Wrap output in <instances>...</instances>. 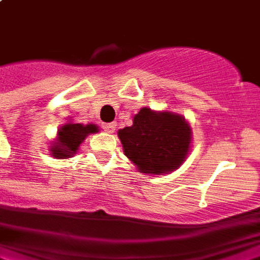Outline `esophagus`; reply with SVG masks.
I'll list each match as a JSON object with an SVG mask.
<instances>
[{
  "instance_id": "obj_1",
  "label": "esophagus",
  "mask_w": 260,
  "mask_h": 260,
  "mask_svg": "<svg viewBox=\"0 0 260 260\" xmlns=\"http://www.w3.org/2000/svg\"><path fill=\"white\" fill-rule=\"evenodd\" d=\"M103 129L106 131V132H110V134H113L114 131H115V122H108V124H103Z\"/></svg>"
}]
</instances>
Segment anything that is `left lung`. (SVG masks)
Wrapping results in <instances>:
<instances>
[{
    "label": "left lung",
    "instance_id": "obj_1",
    "mask_svg": "<svg viewBox=\"0 0 260 260\" xmlns=\"http://www.w3.org/2000/svg\"><path fill=\"white\" fill-rule=\"evenodd\" d=\"M125 156L142 173L163 174L185 161L191 145V128L185 119L171 113L142 108L134 125L118 131Z\"/></svg>",
    "mask_w": 260,
    "mask_h": 260
}]
</instances>
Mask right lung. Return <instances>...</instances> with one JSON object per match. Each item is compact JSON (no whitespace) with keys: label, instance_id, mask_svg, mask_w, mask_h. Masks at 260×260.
Returning a JSON list of instances; mask_svg holds the SVG:
<instances>
[{"label":"right lung","instance_id":"obj_1","mask_svg":"<svg viewBox=\"0 0 260 260\" xmlns=\"http://www.w3.org/2000/svg\"><path fill=\"white\" fill-rule=\"evenodd\" d=\"M97 132V126L93 124H67L58 132V142L51 147V156L54 157H71L75 154L79 145L89 134Z\"/></svg>","mask_w":260,"mask_h":260}]
</instances>
